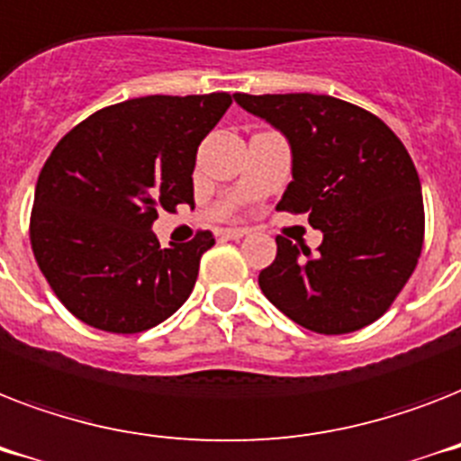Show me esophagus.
I'll return each mask as SVG.
<instances>
[{"label": "esophagus", "mask_w": 461, "mask_h": 461, "mask_svg": "<svg viewBox=\"0 0 461 461\" xmlns=\"http://www.w3.org/2000/svg\"><path fill=\"white\" fill-rule=\"evenodd\" d=\"M221 235H223L226 240H242V238L248 235V228H223Z\"/></svg>", "instance_id": "esophagus-1"}]
</instances>
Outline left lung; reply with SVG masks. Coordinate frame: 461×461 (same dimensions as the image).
<instances>
[{
  "label": "left lung",
  "instance_id": "8db88e82",
  "mask_svg": "<svg viewBox=\"0 0 461 461\" xmlns=\"http://www.w3.org/2000/svg\"><path fill=\"white\" fill-rule=\"evenodd\" d=\"M235 102L293 147V183L278 209L309 213L316 254L276 238L259 274L267 300L304 329L342 335L381 319L423 248V197L407 147L376 113L329 95H248Z\"/></svg>",
  "mask_w": 461,
  "mask_h": 461
}]
</instances>
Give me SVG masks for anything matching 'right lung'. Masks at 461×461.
Returning <instances> with one entry per match:
<instances>
[{"mask_svg": "<svg viewBox=\"0 0 461 461\" xmlns=\"http://www.w3.org/2000/svg\"><path fill=\"white\" fill-rule=\"evenodd\" d=\"M233 97L149 95L99 109L68 131L40 171L31 245L76 319L106 333H142L190 297L212 230L161 248L157 212L194 204L197 147Z\"/></svg>", "mask_w": 461, "mask_h": 461, "instance_id": "right-lung-1", "label": "right lung"}]
</instances>
